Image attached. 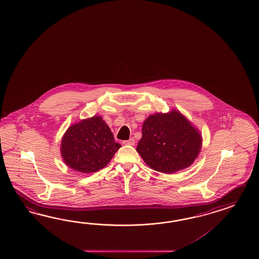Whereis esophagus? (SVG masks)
Here are the masks:
<instances>
[{"label":"esophagus","instance_id":"1","mask_svg":"<svg viewBox=\"0 0 259 259\" xmlns=\"http://www.w3.org/2000/svg\"><path fill=\"white\" fill-rule=\"evenodd\" d=\"M122 143L125 144V145H134V144H135V139L132 138V139H130V140H124Z\"/></svg>","mask_w":259,"mask_h":259}]
</instances>
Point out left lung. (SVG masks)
Listing matches in <instances>:
<instances>
[{
	"mask_svg": "<svg viewBox=\"0 0 259 259\" xmlns=\"http://www.w3.org/2000/svg\"><path fill=\"white\" fill-rule=\"evenodd\" d=\"M202 137L178 111L156 113L143 122L138 153L151 168L174 174L190 166L200 153Z\"/></svg>",
	"mask_w": 259,
	"mask_h": 259,
	"instance_id": "1",
	"label": "left lung"
}]
</instances>
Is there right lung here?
Here are the masks:
<instances>
[{"label":"right lung","instance_id":"1","mask_svg":"<svg viewBox=\"0 0 259 259\" xmlns=\"http://www.w3.org/2000/svg\"><path fill=\"white\" fill-rule=\"evenodd\" d=\"M119 147L109 127L94 116L69 127L61 141V154L70 168L91 174L105 168Z\"/></svg>","mask_w":259,"mask_h":259}]
</instances>
